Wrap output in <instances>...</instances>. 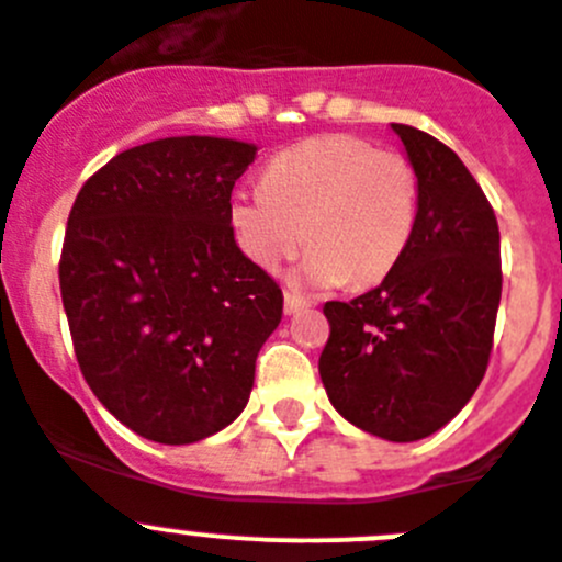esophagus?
Here are the masks:
<instances>
[{
    "label": "esophagus",
    "mask_w": 562,
    "mask_h": 562,
    "mask_svg": "<svg viewBox=\"0 0 562 562\" xmlns=\"http://www.w3.org/2000/svg\"><path fill=\"white\" fill-rule=\"evenodd\" d=\"M307 307V302L299 293L285 291V316H293V313H302Z\"/></svg>",
    "instance_id": "obj_1"
}]
</instances>
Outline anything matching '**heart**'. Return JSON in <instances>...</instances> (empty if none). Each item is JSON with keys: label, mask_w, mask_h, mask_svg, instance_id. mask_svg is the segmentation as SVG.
I'll use <instances>...</instances> for the list:
<instances>
[{"label": "heart", "mask_w": 562, "mask_h": 562, "mask_svg": "<svg viewBox=\"0 0 562 562\" xmlns=\"http://www.w3.org/2000/svg\"><path fill=\"white\" fill-rule=\"evenodd\" d=\"M227 216L240 251L260 269H280L305 238L313 285L369 288L411 244L416 171L358 135H318L271 157L263 186L235 188Z\"/></svg>", "instance_id": "obj_1"}]
</instances>
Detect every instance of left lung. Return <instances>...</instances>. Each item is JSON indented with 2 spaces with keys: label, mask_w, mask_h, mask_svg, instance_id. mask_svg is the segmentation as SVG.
Masks as SVG:
<instances>
[{
  "label": "left lung",
  "mask_w": 562,
  "mask_h": 562,
  "mask_svg": "<svg viewBox=\"0 0 562 562\" xmlns=\"http://www.w3.org/2000/svg\"><path fill=\"white\" fill-rule=\"evenodd\" d=\"M391 127L416 171V227L380 285L324 305L318 374L346 422L407 443L452 422L485 376L502 257L494 207L463 160L422 130Z\"/></svg>",
  "instance_id": "obj_1"
}]
</instances>
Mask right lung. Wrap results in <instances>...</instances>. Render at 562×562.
Returning <instances> with one entry per match:
<instances>
[{
	"label": "right lung",
	"mask_w": 562,
	"mask_h": 562,
	"mask_svg": "<svg viewBox=\"0 0 562 562\" xmlns=\"http://www.w3.org/2000/svg\"><path fill=\"white\" fill-rule=\"evenodd\" d=\"M257 146L180 135L119 151L80 188L60 296L93 396L155 443L240 416L282 291L235 244L229 193Z\"/></svg>",
	"instance_id": "1"
}]
</instances>
